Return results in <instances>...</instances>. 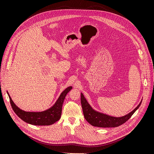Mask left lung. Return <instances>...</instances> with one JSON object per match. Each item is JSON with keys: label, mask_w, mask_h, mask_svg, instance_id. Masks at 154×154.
<instances>
[{"label": "left lung", "mask_w": 154, "mask_h": 154, "mask_svg": "<svg viewBox=\"0 0 154 154\" xmlns=\"http://www.w3.org/2000/svg\"><path fill=\"white\" fill-rule=\"evenodd\" d=\"M141 102L142 100L139 104L127 115L121 117H115L94 110L89 105L83 94L81 93V103L84 117L90 124L97 127L114 128L124 124L139 109Z\"/></svg>", "instance_id": "1"}]
</instances>
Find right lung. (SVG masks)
I'll return each mask as SVG.
<instances>
[{
    "mask_svg": "<svg viewBox=\"0 0 154 154\" xmlns=\"http://www.w3.org/2000/svg\"><path fill=\"white\" fill-rule=\"evenodd\" d=\"M72 89L69 87L65 89L54 105L50 109L42 112H26L18 108L8 92L11 107L15 113L23 121L33 125H50L54 124L60 118L62 105L67 94Z\"/></svg>",
    "mask_w": 154,
    "mask_h": 154,
    "instance_id": "obj_1",
    "label": "right lung"
}]
</instances>
